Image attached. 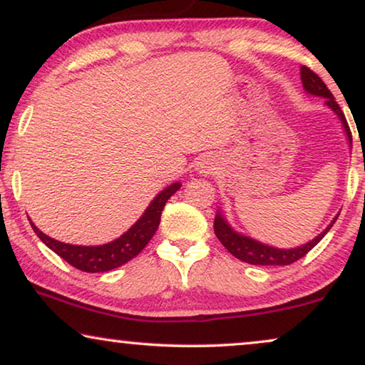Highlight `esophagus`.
Segmentation results:
<instances>
[{
    "label": "esophagus",
    "instance_id": "obj_1",
    "mask_svg": "<svg viewBox=\"0 0 365 365\" xmlns=\"http://www.w3.org/2000/svg\"><path fill=\"white\" fill-rule=\"evenodd\" d=\"M216 159H214V156H204L201 161H199L197 164V171L204 174V176H209V174H212L214 171H216Z\"/></svg>",
    "mask_w": 365,
    "mask_h": 365
}]
</instances>
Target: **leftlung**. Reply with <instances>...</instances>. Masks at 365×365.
I'll return each instance as SVG.
<instances>
[{"label":"left lung","mask_w":365,"mask_h":365,"mask_svg":"<svg viewBox=\"0 0 365 365\" xmlns=\"http://www.w3.org/2000/svg\"><path fill=\"white\" fill-rule=\"evenodd\" d=\"M301 79H302V86L309 94L312 96H319L326 99V106L331 109V111L336 113V116L339 118V121L342 123L344 133H346L349 146L352 149V136H351V129L347 126L346 116L339 108V104L334 99L332 93L329 91V88L326 86V83L322 81L321 78L317 76L316 73L311 71V69L302 66L301 68ZM339 214L332 219V222L324 229V231L309 241L302 246L297 247H291V249H279V247H272L267 246V244H262L256 241V239L244 236V234L237 232L236 229H232L229 226V222L226 221V217L222 216V212L219 211L216 214V219H214V232L224 247L227 249L229 252L232 254L234 257H237L239 261H244L247 264H254V266H289V264L299 261V259L306 256V254L311 251L314 246H317L319 241L326 236L329 232V229L332 227V224L337 221Z\"/></svg>","instance_id":"8db88e82"}]
</instances>
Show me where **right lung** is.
I'll list each match as a JSON object with an SVG mask.
<instances>
[{
	"instance_id": "right-lung-1",
	"label": "right lung",
	"mask_w": 365,
	"mask_h": 365,
	"mask_svg": "<svg viewBox=\"0 0 365 365\" xmlns=\"http://www.w3.org/2000/svg\"><path fill=\"white\" fill-rule=\"evenodd\" d=\"M179 187H181V182H173L171 186L164 187L153 199L151 204L146 207V211L143 212V216L123 236H119L108 244H101V246H74V244L56 241V239L49 237L39 231L31 221L29 222H31V227L36 232V236L53 252H56L59 257H63L68 264H71L73 267L84 272H106L131 261L133 257H136L146 247V244L151 241L159 222H161L164 204L168 202V199Z\"/></svg>"
}]
</instances>
